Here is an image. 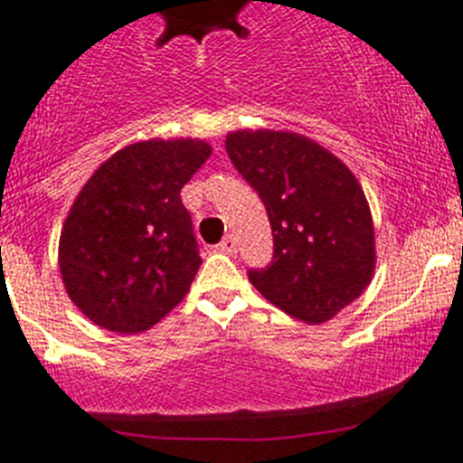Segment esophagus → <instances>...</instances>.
Instances as JSON below:
<instances>
[{
  "mask_svg": "<svg viewBox=\"0 0 463 463\" xmlns=\"http://www.w3.org/2000/svg\"><path fill=\"white\" fill-rule=\"evenodd\" d=\"M218 250H220V252H224V255H234V252H236L234 236H232V234L224 236V239L220 241V243H218Z\"/></svg>",
  "mask_w": 463,
  "mask_h": 463,
  "instance_id": "1",
  "label": "esophagus"
}]
</instances>
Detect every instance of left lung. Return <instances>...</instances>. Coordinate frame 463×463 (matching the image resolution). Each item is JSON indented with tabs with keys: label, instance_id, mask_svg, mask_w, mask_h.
Listing matches in <instances>:
<instances>
[{
	"label": "left lung",
	"instance_id": "obj_1",
	"mask_svg": "<svg viewBox=\"0 0 463 463\" xmlns=\"http://www.w3.org/2000/svg\"><path fill=\"white\" fill-rule=\"evenodd\" d=\"M232 165L267 206L273 261L250 271L257 292L282 313L322 325L369 288L375 232L362 185L313 138L282 129H236Z\"/></svg>",
	"mask_w": 463,
	"mask_h": 463
}]
</instances>
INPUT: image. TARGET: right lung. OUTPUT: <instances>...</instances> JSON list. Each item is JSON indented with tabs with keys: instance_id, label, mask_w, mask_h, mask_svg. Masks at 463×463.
Instances as JSON below:
<instances>
[{
	"instance_id": "1",
	"label": "right lung",
	"mask_w": 463,
	"mask_h": 463,
	"mask_svg": "<svg viewBox=\"0 0 463 463\" xmlns=\"http://www.w3.org/2000/svg\"><path fill=\"white\" fill-rule=\"evenodd\" d=\"M211 150L202 138H148L90 175L57 250L64 289L90 322L141 334L190 292L202 257L181 190Z\"/></svg>"
}]
</instances>
